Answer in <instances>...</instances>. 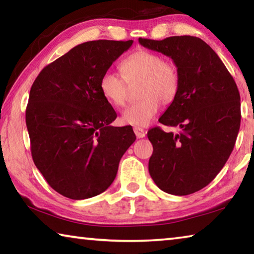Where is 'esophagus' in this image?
<instances>
[{
	"mask_svg": "<svg viewBox=\"0 0 254 254\" xmlns=\"http://www.w3.org/2000/svg\"><path fill=\"white\" fill-rule=\"evenodd\" d=\"M133 130H134V133H135V135H136V137L137 139H141V137H144L145 136V130H143L142 127H134L133 128Z\"/></svg>",
	"mask_w": 254,
	"mask_h": 254,
	"instance_id": "34e87169",
	"label": "esophagus"
}]
</instances>
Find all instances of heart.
<instances>
[{"instance_id": "obj_1", "label": "heart", "mask_w": 254, "mask_h": 254, "mask_svg": "<svg viewBox=\"0 0 254 254\" xmlns=\"http://www.w3.org/2000/svg\"><path fill=\"white\" fill-rule=\"evenodd\" d=\"M120 69L122 76L107 70L101 77L103 96L114 106H123L127 98V84L140 80L137 96L141 100L123 111L122 120L130 126L147 127L156 118L161 102L169 104L177 95L178 68L153 51L139 49L122 60Z\"/></svg>"}]
</instances>
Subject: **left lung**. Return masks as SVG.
Returning <instances> with one entry per match:
<instances>
[{"mask_svg":"<svg viewBox=\"0 0 254 254\" xmlns=\"http://www.w3.org/2000/svg\"><path fill=\"white\" fill-rule=\"evenodd\" d=\"M139 42L173 59L180 77L177 95L159 119L180 131L159 127L148 131L153 145L150 176L168 194H192L216 177L233 151L241 123L238 86L216 53L199 38H139Z\"/></svg>","mask_w":254,"mask_h":254,"instance_id":"1","label":"left lung"}]
</instances>
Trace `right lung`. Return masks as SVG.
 <instances>
[{
  "instance_id": "add662e5",
  "label": "right lung",
  "mask_w": 254,
  "mask_h": 254,
  "mask_svg": "<svg viewBox=\"0 0 254 254\" xmlns=\"http://www.w3.org/2000/svg\"><path fill=\"white\" fill-rule=\"evenodd\" d=\"M133 40H95L74 47L40 71L25 111L34 165L49 186L70 199L105 191L135 141L131 126L111 123L117 112L100 80Z\"/></svg>"
}]
</instances>
